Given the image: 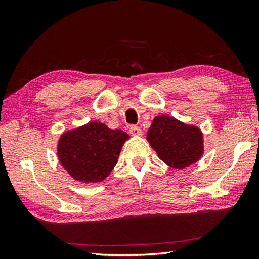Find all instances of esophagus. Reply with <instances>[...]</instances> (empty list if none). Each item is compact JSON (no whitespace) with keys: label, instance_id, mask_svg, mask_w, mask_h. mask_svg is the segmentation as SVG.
Here are the masks:
<instances>
[{"label":"esophagus","instance_id":"34e87169","mask_svg":"<svg viewBox=\"0 0 259 259\" xmlns=\"http://www.w3.org/2000/svg\"><path fill=\"white\" fill-rule=\"evenodd\" d=\"M129 131L130 134L133 136H136V137H139L142 135V130L139 128L138 125H131L129 128Z\"/></svg>","mask_w":259,"mask_h":259}]
</instances>
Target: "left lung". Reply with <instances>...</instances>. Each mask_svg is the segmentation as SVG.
I'll return each mask as SVG.
<instances>
[{
    "instance_id": "obj_1",
    "label": "left lung",
    "mask_w": 259,
    "mask_h": 259,
    "mask_svg": "<svg viewBox=\"0 0 259 259\" xmlns=\"http://www.w3.org/2000/svg\"><path fill=\"white\" fill-rule=\"evenodd\" d=\"M147 140L159 158L175 169H184L195 163L203 152L200 129L168 115L153 119Z\"/></svg>"
}]
</instances>
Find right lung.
Instances as JSON below:
<instances>
[{"instance_id": "add662e5", "label": "right lung", "mask_w": 259, "mask_h": 259, "mask_svg": "<svg viewBox=\"0 0 259 259\" xmlns=\"http://www.w3.org/2000/svg\"><path fill=\"white\" fill-rule=\"evenodd\" d=\"M128 139V134L122 130L109 129L106 124L91 121L60 137L58 157L75 180L99 183L112 171Z\"/></svg>"}]
</instances>
